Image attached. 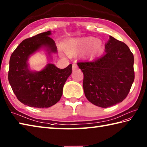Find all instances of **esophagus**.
Here are the masks:
<instances>
[{
  "mask_svg": "<svg viewBox=\"0 0 147 147\" xmlns=\"http://www.w3.org/2000/svg\"><path fill=\"white\" fill-rule=\"evenodd\" d=\"M78 69V66L77 64H73V66H72V70L73 71H75Z\"/></svg>",
  "mask_w": 147,
  "mask_h": 147,
  "instance_id": "esophagus-1",
  "label": "esophagus"
}]
</instances>
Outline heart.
Returning <instances> with one entry per match:
<instances>
[{
	"instance_id": "1",
	"label": "heart",
	"mask_w": 147,
	"mask_h": 147,
	"mask_svg": "<svg viewBox=\"0 0 147 147\" xmlns=\"http://www.w3.org/2000/svg\"><path fill=\"white\" fill-rule=\"evenodd\" d=\"M101 47V42L93 37L71 39L67 40L63 44L65 51L69 55H74L86 51V55L89 58L97 55L100 53Z\"/></svg>"
}]
</instances>
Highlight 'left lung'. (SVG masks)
I'll use <instances>...</instances> for the list:
<instances>
[{"label":"left lung","instance_id":"1","mask_svg":"<svg viewBox=\"0 0 147 147\" xmlns=\"http://www.w3.org/2000/svg\"><path fill=\"white\" fill-rule=\"evenodd\" d=\"M77 65L84 74L85 96L91 103L107 108L127 97L134 82V71L133 55L125 43L110 36L104 55Z\"/></svg>","mask_w":147,"mask_h":147}]
</instances>
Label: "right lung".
<instances>
[{
    "label": "right lung",
    "mask_w": 147,
    "mask_h": 147,
    "mask_svg": "<svg viewBox=\"0 0 147 147\" xmlns=\"http://www.w3.org/2000/svg\"><path fill=\"white\" fill-rule=\"evenodd\" d=\"M45 32L23 40L12 53L9 60L8 80L14 94L20 102L35 108H48L60 100L63 86L71 74L72 65L59 69L49 63L37 72L28 68L29 56L46 47L48 53H56L55 42Z\"/></svg>",
    "instance_id": "right-lung-1"
}]
</instances>
